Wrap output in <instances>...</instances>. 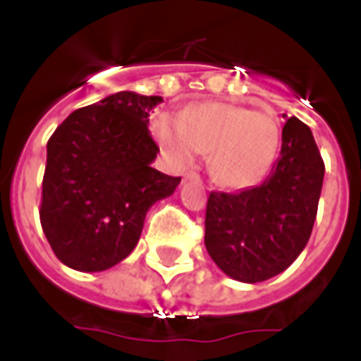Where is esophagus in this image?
<instances>
[{
  "label": "esophagus",
  "instance_id": "obj_1",
  "mask_svg": "<svg viewBox=\"0 0 361 361\" xmlns=\"http://www.w3.org/2000/svg\"><path fill=\"white\" fill-rule=\"evenodd\" d=\"M185 180H195V181H198V180H200V176H198L197 172H192V170H191V172H187V174H185Z\"/></svg>",
  "mask_w": 361,
  "mask_h": 361
}]
</instances>
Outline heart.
<instances>
[{
	"label": "heart",
	"mask_w": 361,
	"mask_h": 361,
	"mask_svg": "<svg viewBox=\"0 0 361 361\" xmlns=\"http://www.w3.org/2000/svg\"><path fill=\"white\" fill-rule=\"evenodd\" d=\"M155 136L176 166L192 164L198 153H209L214 180L231 189L260 183L281 144L275 118L226 103L195 104L178 120L163 116L155 121Z\"/></svg>",
	"instance_id": "heart-1"
}]
</instances>
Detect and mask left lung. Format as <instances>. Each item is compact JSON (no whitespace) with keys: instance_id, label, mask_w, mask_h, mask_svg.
<instances>
[{"instance_id":"obj_1","label":"left lung","mask_w":361,"mask_h":361,"mask_svg":"<svg viewBox=\"0 0 361 361\" xmlns=\"http://www.w3.org/2000/svg\"><path fill=\"white\" fill-rule=\"evenodd\" d=\"M322 180L324 161L313 133L292 116L283 127L281 155L260 185L209 192L204 236L209 257L241 283L285 271L307 245Z\"/></svg>"}]
</instances>
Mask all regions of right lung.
<instances>
[{
	"mask_svg": "<svg viewBox=\"0 0 361 361\" xmlns=\"http://www.w3.org/2000/svg\"><path fill=\"white\" fill-rule=\"evenodd\" d=\"M163 97L120 92L75 110L47 144L41 226L54 255L78 271L129 257L147 209L181 178L152 169L159 146L147 129Z\"/></svg>",
	"mask_w": 361,
	"mask_h": 361,
	"instance_id": "add662e5",
	"label": "right lung"
}]
</instances>
